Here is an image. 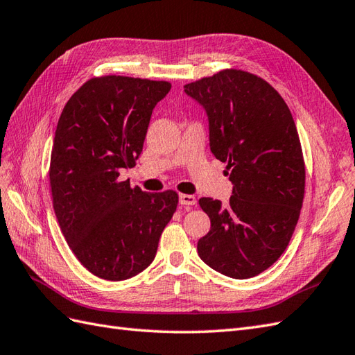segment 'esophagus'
I'll return each instance as SVG.
<instances>
[{
    "label": "esophagus",
    "mask_w": 355,
    "mask_h": 355,
    "mask_svg": "<svg viewBox=\"0 0 355 355\" xmlns=\"http://www.w3.org/2000/svg\"><path fill=\"white\" fill-rule=\"evenodd\" d=\"M178 201L183 207H190L196 204V198L193 195H180Z\"/></svg>",
    "instance_id": "esophagus-1"
}]
</instances>
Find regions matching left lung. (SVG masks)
<instances>
[{"mask_svg": "<svg viewBox=\"0 0 355 355\" xmlns=\"http://www.w3.org/2000/svg\"><path fill=\"white\" fill-rule=\"evenodd\" d=\"M204 107L210 150L228 163L232 196L201 198L211 228L198 241L208 267L232 279L259 275L280 258L293 237L304 196V162L294 118L264 79L222 70L184 85Z\"/></svg>", "mask_w": 355, "mask_h": 355, "instance_id": "left-lung-1", "label": "left lung"}]
</instances>
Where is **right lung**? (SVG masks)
Wrapping results in <instances>:
<instances>
[{"instance_id": "1", "label": "right lung", "mask_w": 355, "mask_h": 355, "mask_svg": "<svg viewBox=\"0 0 355 355\" xmlns=\"http://www.w3.org/2000/svg\"><path fill=\"white\" fill-rule=\"evenodd\" d=\"M169 89L165 80L93 78L61 112L49 169L53 210L69 248L97 277L125 280L147 268L177 208L172 190L147 193L118 178L135 166Z\"/></svg>"}]
</instances>
